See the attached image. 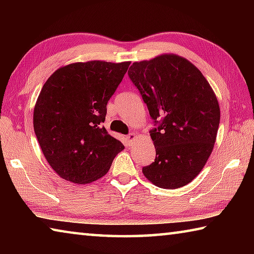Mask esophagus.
<instances>
[{
    "mask_svg": "<svg viewBox=\"0 0 254 254\" xmlns=\"http://www.w3.org/2000/svg\"><path fill=\"white\" fill-rule=\"evenodd\" d=\"M136 134L135 133H130V134H128L127 136V142L130 143V144H132L133 142H134V141L136 140Z\"/></svg>",
    "mask_w": 254,
    "mask_h": 254,
    "instance_id": "1",
    "label": "esophagus"
}]
</instances>
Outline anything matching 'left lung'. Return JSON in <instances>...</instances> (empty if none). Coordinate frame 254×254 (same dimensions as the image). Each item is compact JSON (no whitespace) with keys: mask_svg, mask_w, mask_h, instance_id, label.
Wrapping results in <instances>:
<instances>
[{"mask_svg":"<svg viewBox=\"0 0 254 254\" xmlns=\"http://www.w3.org/2000/svg\"><path fill=\"white\" fill-rule=\"evenodd\" d=\"M127 74L157 126L150 131L156 159L142 173L160 188L183 187L213 151L221 119L216 95L198 68L178 55L133 63Z\"/></svg>","mask_w":254,"mask_h":254,"instance_id":"obj_1","label":"left lung"}]
</instances>
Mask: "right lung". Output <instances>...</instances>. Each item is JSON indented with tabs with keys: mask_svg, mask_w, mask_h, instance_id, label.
I'll use <instances>...</instances> for the list:
<instances>
[{
	"mask_svg": "<svg viewBox=\"0 0 254 254\" xmlns=\"http://www.w3.org/2000/svg\"><path fill=\"white\" fill-rule=\"evenodd\" d=\"M130 64L74 63L58 68L42 86L34 105L33 128L47 161L63 179L95 182L124 149L102 123L107 102Z\"/></svg>",
	"mask_w": 254,
	"mask_h": 254,
	"instance_id": "1",
	"label": "right lung"
}]
</instances>
